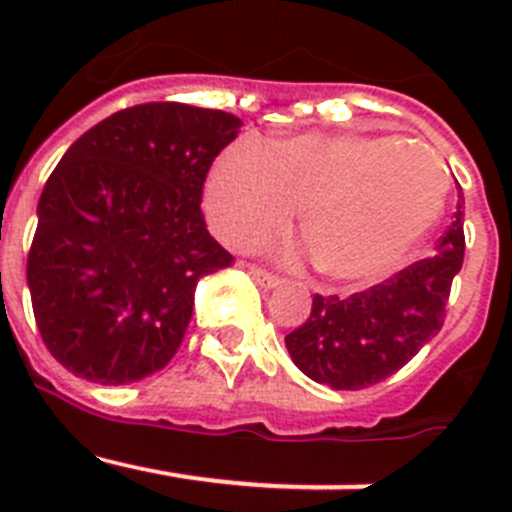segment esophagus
<instances>
[{"label": "esophagus", "mask_w": 512, "mask_h": 512, "mask_svg": "<svg viewBox=\"0 0 512 512\" xmlns=\"http://www.w3.org/2000/svg\"><path fill=\"white\" fill-rule=\"evenodd\" d=\"M251 277L256 279V282H259L264 289L282 287V279L274 277V274H269V271H266V269H259V266H251Z\"/></svg>", "instance_id": "1"}]
</instances>
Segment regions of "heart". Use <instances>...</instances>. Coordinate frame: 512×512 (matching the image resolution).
<instances>
[{"mask_svg": "<svg viewBox=\"0 0 512 512\" xmlns=\"http://www.w3.org/2000/svg\"><path fill=\"white\" fill-rule=\"evenodd\" d=\"M446 184L428 148L390 135L305 133L269 148L243 138L212 166L205 207L225 241L253 246L302 205L320 274L369 284L395 274L436 228Z\"/></svg>", "mask_w": 512, "mask_h": 512, "instance_id": "obj_1", "label": "heart"}]
</instances>
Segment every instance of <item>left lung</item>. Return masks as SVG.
I'll return each mask as SVG.
<instances>
[{
    "mask_svg": "<svg viewBox=\"0 0 512 512\" xmlns=\"http://www.w3.org/2000/svg\"><path fill=\"white\" fill-rule=\"evenodd\" d=\"M431 259L346 297H312L310 318L284 343L302 374L333 390H361L408 364L441 330L451 282L464 261V212Z\"/></svg>",
    "mask_w": 512,
    "mask_h": 512,
    "instance_id": "1",
    "label": "left lung"
}]
</instances>
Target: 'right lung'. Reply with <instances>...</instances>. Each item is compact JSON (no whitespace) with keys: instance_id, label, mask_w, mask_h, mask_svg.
<instances>
[{"instance_id":"obj_1","label":"right lung","mask_w":512,"mask_h":512,"mask_svg":"<svg viewBox=\"0 0 512 512\" xmlns=\"http://www.w3.org/2000/svg\"><path fill=\"white\" fill-rule=\"evenodd\" d=\"M241 125L220 110L138 104L63 153L40 194L27 287L43 343L71 374L130 384L176 354L197 282L233 261L200 202Z\"/></svg>"}]
</instances>
